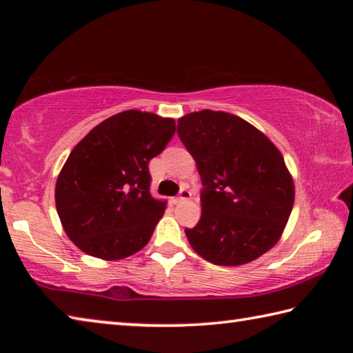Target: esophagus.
Segmentation results:
<instances>
[{
    "instance_id": "34e87169",
    "label": "esophagus",
    "mask_w": 353,
    "mask_h": 353,
    "mask_svg": "<svg viewBox=\"0 0 353 353\" xmlns=\"http://www.w3.org/2000/svg\"><path fill=\"white\" fill-rule=\"evenodd\" d=\"M190 198H191V191L187 187H183V188H181V193H179V196H176L172 201H174V204H181V202L188 201Z\"/></svg>"
}]
</instances>
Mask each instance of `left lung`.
<instances>
[{"mask_svg": "<svg viewBox=\"0 0 353 353\" xmlns=\"http://www.w3.org/2000/svg\"><path fill=\"white\" fill-rule=\"evenodd\" d=\"M179 139L193 155L202 214L188 241L202 259L238 266L279 241L294 204V183L268 137L227 112L201 110L179 118Z\"/></svg>", "mask_w": 353, "mask_h": 353, "instance_id": "1", "label": "left lung"}]
</instances>
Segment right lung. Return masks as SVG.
<instances>
[{
    "mask_svg": "<svg viewBox=\"0 0 353 353\" xmlns=\"http://www.w3.org/2000/svg\"><path fill=\"white\" fill-rule=\"evenodd\" d=\"M174 132L172 118L126 110L104 119L74 146L57 177L56 208L82 252L121 260L151 240L166 201L151 196L148 165Z\"/></svg>",
    "mask_w": 353,
    "mask_h": 353,
    "instance_id": "obj_1",
    "label": "right lung"
}]
</instances>
